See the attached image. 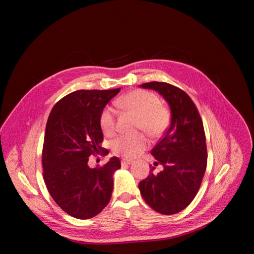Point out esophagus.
Here are the masks:
<instances>
[{"instance_id": "esophagus-1", "label": "esophagus", "mask_w": 254, "mask_h": 254, "mask_svg": "<svg viewBox=\"0 0 254 254\" xmlns=\"http://www.w3.org/2000/svg\"><path fill=\"white\" fill-rule=\"evenodd\" d=\"M133 162L132 160H129V159H123L122 160V164L123 165H128V164H131Z\"/></svg>"}]
</instances>
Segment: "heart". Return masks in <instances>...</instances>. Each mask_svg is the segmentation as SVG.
Listing matches in <instances>:
<instances>
[{
	"instance_id": "1",
	"label": "heart",
	"mask_w": 254,
	"mask_h": 254,
	"mask_svg": "<svg viewBox=\"0 0 254 254\" xmlns=\"http://www.w3.org/2000/svg\"><path fill=\"white\" fill-rule=\"evenodd\" d=\"M118 106L137 117L136 129L144 130L151 137L161 136L171 121L167 107L160 104L159 97L150 91L133 90L118 99ZM118 112L112 106H106L99 113V126L107 135L117 129ZM148 139L144 133L120 134L111 142V149L117 155L127 158L135 157L146 148Z\"/></svg>"
}]
</instances>
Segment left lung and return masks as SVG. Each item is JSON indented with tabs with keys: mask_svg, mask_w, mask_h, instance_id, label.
<instances>
[{
	"mask_svg": "<svg viewBox=\"0 0 254 254\" xmlns=\"http://www.w3.org/2000/svg\"><path fill=\"white\" fill-rule=\"evenodd\" d=\"M141 87L153 89L171 106L172 122L151 149L156 165L163 170L139 183L144 200L155 211L172 215L193 201L206 170L207 150L203 123L196 105L180 88L167 82L150 81Z\"/></svg>",
	"mask_w": 254,
	"mask_h": 254,
	"instance_id": "left-lung-1",
	"label": "left lung"
}]
</instances>
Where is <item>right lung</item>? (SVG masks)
Segmentation results:
<instances>
[{
  "label": "right lung",
  "mask_w": 254,
  "mask_h": 254,
  "mask_svg": "<svg viewBox=\"0 0 254 254\" xmlns=\"http://www.w3.org/2000/svg\"><path fill=\"white\" fill-rule=\"evenodd\" d=\"M121 88L78 90L55 104L48 119L42 149L43 179L49 193L65 213L89 219L109 203L113 173L119 158L95 168L88 165L91 155H108L103 148L99 113Z\"/></svg>",
  "instance_id": "1"
}]
</instances>
